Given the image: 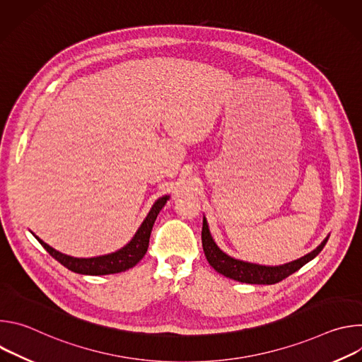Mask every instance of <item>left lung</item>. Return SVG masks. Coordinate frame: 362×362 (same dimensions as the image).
<instances>
[{"label": "left lung", "mask_w": 362, "mask_h": 362, "mask_svg": "<svg viewBox=\"0 0 362 362\" xmlns=\"http://www.w3.org/2000/svg\"><path fill=\"white\" fill-rule=\"evenodd\" d=\"M329 235L313 250L306 253L305 256L295 259L292 262L276 265V267H268V265H259V264H252L246 261L236 259V257L225 253L212 238V233L209 230V225L206 218L203 216V228H202V245L206 255V259H208L209 265L219 272L221 275L243 282V284H256V285H272L276 284L298 269H300L305 264L313 261L314 257L324 249Z\"/></svg>", "instance_id": "left-lung-1"}]
</instances>
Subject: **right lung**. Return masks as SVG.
<instances>
[{"mask_svg": "<svg viewBox=\"0 0 362 362\" xmlns=\"http://www.w3.org/2000/svg\"><path fill=\"white\" fill-rule=\"evenodd\" d=\"M169 199H170V196L165 194L154 202L146 219L141 222V225L139 226L137 232L130 239V242L126 243L119 250L107 253V255H100V256H94V257H74V256H70V255L56 250L54 247H51L44 240H41L37 235H34L33 232L31 233L41 243V246L54 257L56 261H59L63 267H66L71 272L81 274V275H94V276L124 272V271L133 268L134 265H137L141 261V257L146 255L154 221H156L159 212L162 211V208Z\"/></svg>", "mask_w": 362, "mask_h": 362, "instance_id": "obj_1", "label": "right lung"}]
</instances>
